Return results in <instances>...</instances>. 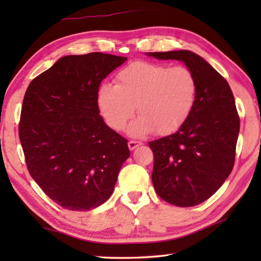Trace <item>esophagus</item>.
Masks as SVG:
<instances>
[{
  "instance_id": "1",
  "label": "esophagus",
  "mask_w": 261,
  "mask_h": 261,
  "mask_svg": "<svg viewBox=\"0 0 261 261\" xmlns=\"http://www.w3.org/2000/svg\"><path fill=\"white\" fill-rule=\"evenodd\" d=\"M140 145H141V141H138V140H130L129 143H127V146H129L130 151H134L135 148L140 146Z\"/></svg>"
}]
</instances>
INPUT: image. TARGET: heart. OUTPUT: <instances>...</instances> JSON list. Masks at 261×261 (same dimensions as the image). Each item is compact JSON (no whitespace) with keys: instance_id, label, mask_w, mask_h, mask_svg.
<instances>
[{"instance_id":"b5f03b06","label":"heart","mask_w":261,"mask_h":261,"mask_svg":"<svg viewBox=\"0 0 261 261\" xmlns=\"http://www.w3.org/2000/svg\"><path fill=\"white\" fill-rule=\"evenodd\" d=\"M197 92V79L188 68L135 62L117 73L116 84H101L96 106L114 130L124 129L136 106L139 116L127 130L131 136L169 135L189 120Z\"/></svg>"}]
</instances>
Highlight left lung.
I'll return each mask as SVG.
<instances>
[{
    "mask_svg": "<svg viewBox=\"0 0 261 261\" xmlns=\"http://www.w3.org/2000/svg\"><path fill=\"white\" fill-rule=\"evenodd\" d=\"M146 55L183 62L197 79V100L189 120L175 134L148 145L154 154L152 182L160 198L179 207L199 205L232 170L240 134L235 99L226 79L193 51Z\"/></svg>",
    "mask_w": 261,
    "mask_h": 261,
    "instance_id": "left-lung-1",
    "label": "left lung"
}]
</instances>
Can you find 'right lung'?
<instances>
[{"mask_svg": "<svg viewBox=\"0 0 261 261\" xmlns=\"http://www.w3.org/2000/svg\"><path fill=\"white\" fill-rule=\"evenodd\" d=\"M126 57L68 55L26 90L19 139L32 178L65 210L90 211L109 199L127 140L106 124L96 106L101 82Z\"/></svg>", "mask_w": 261, "mask_h": 261, "instance_id": "add662e5", "label": "right lung"}]
</instances>
